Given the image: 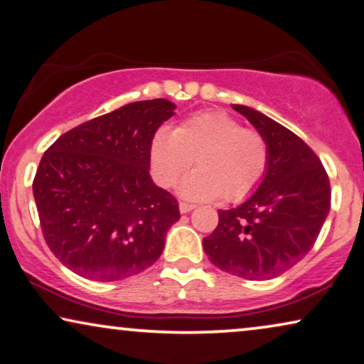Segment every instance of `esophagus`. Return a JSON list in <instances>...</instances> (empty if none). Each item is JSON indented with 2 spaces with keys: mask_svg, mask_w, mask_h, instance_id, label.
Here are the masks:
<instances>
[{
  "mask_svg": "<svg viewBox=\"0 0 364 364\" xmlns=\"http://www.w3.org/2000/svg\"><path fill=\"white\" fill-rule=\"evenodd\" d=\"M191 209H194V204H189V203H180V211L184 214V213H189Z\"/></svg>",
  "mask_w": 364,
  "mask_h": 364,
  "instance_id": "1",
  "label": "esophagus"
}]
</instances>
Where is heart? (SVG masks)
<instances>
[{"mask_svg":"<svg viewBox=\"0 0 364 364\" xmlns=\"http://www.w3.org/2000/svg\"><path fill=\"white\" fill-rule=\"evenodd\" d=\"M150 158L156 181L166 188L176 184L196 160L199 168L181 184L184 198L211 201L224 194L228 201H240L264 180L269 145L259 132L244 129L231 115L198 112L175 130H158Z\"/></svg>","mask_w":364,"mask_h":364,"instance_id":"obj_1","label":"heart"}]
</instances>
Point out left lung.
I'll use <instances>...</instances> for the list:
<instances>
[{"instance_id": "1", "label": "left lung", "mask_w": 364, "mask_h": 364, "mask_svg": "<svg viewBox=\"0 0 364 364\" xmlns=\"http://www.w3.org/2000/svg\"><path fill=\"white\" fill-rule=\"evenodd\" d=\"M232 109L267 140L269 166L247 201L219 209L218 226L203 239V247L224 272L267 280L314 247L330 211V180L316 153L294 132L249 107Z\"/></svg>"}]
</instances>
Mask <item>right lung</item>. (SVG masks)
<instances>
[{
  "instance_id": "right-lung-1",
  "label": "right lung",
  "mask_w": 364,
  "mask_h": 364,
  "mask_svg": "<svg viewBox=\"0 0 364 364\" xmlns=\"http://www.w3.org/2000/svg\"><path fill=\"white\" fill-rule=\"evenodd\" d=\"M173 110L165 99L127 104L65 132L41 158L33 193L44 240L80 277L115 282L161 255L181 214L151 181L150 146Z\"/></svg>"
}]
</instances>
